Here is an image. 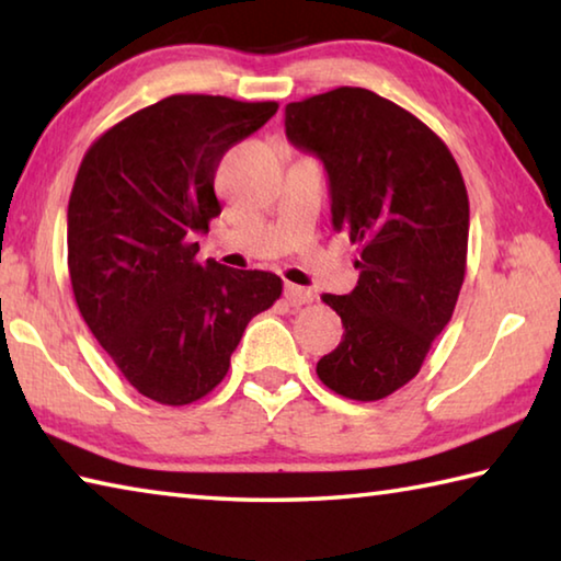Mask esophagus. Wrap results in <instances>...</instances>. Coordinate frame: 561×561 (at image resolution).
<instances>
[{
    "mask_svg": "<svg viewBox=\"0 0 561 561\" xmlns=\"http://www.w3.org/2000/svg\"><path fill=\"white\" fill-rule=\"evenodd\" d=\"M284 299H287L289 307H301V304L311 301V291L297 287V284H284Z\"/></svg>",
    "mask_w": 561,
    "mask_h": 561,
    "instance_id": "34e87169",
    "label": "esophagus"
}]
</instances>
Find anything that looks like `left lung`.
<instances>
[{"label":"left lung","instance_id":"1","mask_svg":"<svg viewBox=\"0 0 561 561\" xmlns=\"http://www.w3.org/2000/svg\"><path fill=\"white\" fill-rule=\"evenodd\" d=\"M284 128L321 158L331 225L360 252L354 291L321 297L344 336L317 374L351 401H381L421 371L458 301L470 230L460 168L423 121L368 89L287 103Z\"/></svg>","mask_w":561,"mask_h":561}]
</instances>
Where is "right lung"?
<instances>
[{
  "mask_svg": "<svg viewBox=\"0 0 561 561\" xmlns=\"http://www.w3.org/2000/svg\"><path fill=\"white\" fill-rule=\"evenodd\" d=\"M279 103L178 93L108 128L69 197V277L91 334L140 396L201 401L227 376L247 324L282 294L272 272L197 262L220 215L215 170Z\"/></svg>",
  "mask_w": 561,
  "mask_h": 561,
  "instance_id": "obj_1",
  "label": "right lung"
}]
</instances>
